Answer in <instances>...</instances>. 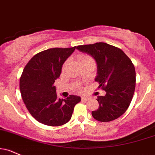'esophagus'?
<instances>
[{"instance_id":"obj_1","label":"esophagus","mask_w":155,"mask_h":155,"mask_svg":"<svg viewBox=\"0 0 155 155\" xmlns=\"http://www.w3.org/2000/svg\"><path fill=\"white\" fill-rule=\"evenodd\" d=\"M89 98L87 97H81V100L82 101H87V100H89Z\"/></svg>"}]
</instances>
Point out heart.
<instances>
[{
  "label": "heart",
  "mask_w": 155,
  "mask_h": 155,
  "mask_svg": "<svg viewBox=\"0 0 155 155\" xmlns=\"http://www.w3.org/2000/svg\"><path fill=\"white\" fill-rule=\"evenodd\" d=\"M78 58H79V60L80 61V62H84V61H89V60H92V58H91L89 55H87V54H79V56H78ZM66 63H65L63 65V69H64L65 68V66H66ZM74 89H75L76 91H77V92H80L81 91V88L79 87V86H76L75 87H74Z\"/></svg>",
  "instance_id": "heart-1"
}]
</instances>
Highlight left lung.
<instances>
[{
	"label": "left lung",
	"mask_w": 155,
	"mask_h": 155,
	"mask_svg": "<svg viewBox=\"0 0 155 155\" xmlns=\"http://www.w3.org/2000/svg\"><path fill=\"white\" fill-rule=\"evenodd\" d=\"M95 59L99 88L105 90V96H97L99 107L92 112L93 118L109 122L121 116L127 110L136 87L135 67L131 59L120 48L105 42L84 45L76 47Z\"/></svg>",
	"instance_id": "left-lung-1"
}]
</instances>
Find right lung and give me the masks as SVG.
<instances>
[{
	"label": "right lung",
	"instance_id": "obj_1",
	"mask_svg": "<svg viewBox=\"0 0 155 155\" xmlns=\"http://www.w3.org/2000/svg\"><path fill=\"white\" fill-rule=\"evenodd\" d=\"M76 47L54 48L40 52L24 67L20 78L22 100L34 118L50 126H59L70 120L81 97L70 95L58 99L54 86L65 61Z\"/></svg>",
	"mask_w": 155,
	"mask_h": 155
}]
</instances>
